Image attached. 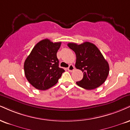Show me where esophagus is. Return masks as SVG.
Instances as JSON below:
<instances>
[{
	"instance_id": "34e87169",
	"label": "esophagus",
	"mask_w": 130,
	"mask_h": 130,
	"mask_svg": "<svg viewBox=\"0 0 130 130\" xmlns=\"http://www.w3.org/2000/svg\"><path fill=\"white\" fill-rule=\"evenodd\" d=\"M74 70V65H70L69 67L68 68V70L69 71H73Z\"/></svg>"
}]
</instances>
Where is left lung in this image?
Here are the masks:
<instances>
[{"mask_svg": "<svg viewBox=\"0 0 130 130\" xmlns=\"http://www.w3.org/2000/svg\"><path fill=\"white\" fill-rule=\"evenodd\" d=\"M68 46L76 54L75 67L84 73L83 79L76 82L77 85L88 90L102 85L108 77L110 68L98 48L88 42L80 45L69 43Z\"/></svg>", "mask_w": 130, "mask_h": 130, "instance_id": "left-lung-1", "label": "left lung"}]
</instances>
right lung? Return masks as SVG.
Listing matches in <instances>:
<instances>
[{"mask_svg":"<svg viewBox=\"0 0 130 130\" xmlns=\"http://www.w3.org/2000/svg\"><path fill=\"white\" fill-rule=\"evenodd\" d=\"M61 42L53 43L48 39L37 43L24 63L25 77L31 85L39 90L55 85L65 71L59 67L57 53Z\"/></svg>","mask_w":130,"mask_h":130,"instance_id":"add662e5","label":"right lung"}]
</instances>
